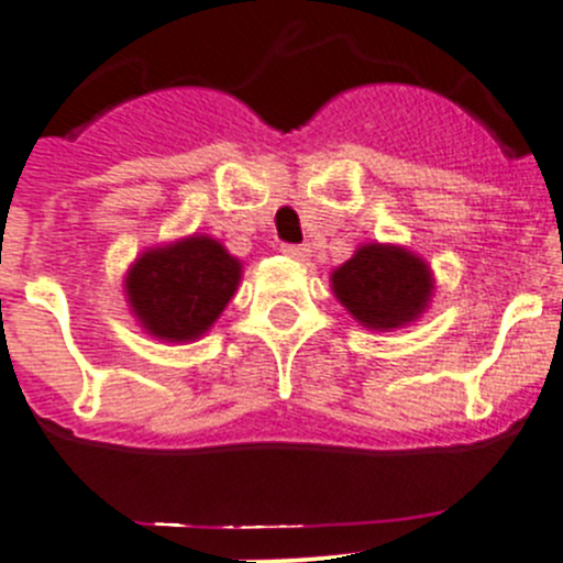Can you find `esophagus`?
<instances>
[{"label": "esophagus", "instance_id": "obj_1", "mask_svg": "<svg viewBox=\"0 0 563 563\" xmlns=\"http://www.w3.org/2000/svg\"><path fill=\"white\" fill-rule=\"evenodd\" d=\"M280 252H283V255H286V257H291V261H308V250H306V246L286 244Z\"/></svg>", "mask_w": 563, "mask_h": 563}]
</instances>
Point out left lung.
<instances>
[{
  "label": "left lung",
  "mask_w": 563,
  "mask_h": 563,
  "mask_svg": "<svg viewBox=\"0 0 563 563\" xmlns=\"http://www.w3.org/2000/svg\"><path fill=\"white\" fill-rule=\"evenodd\" d=\"M333 297L362 328L395 331L418 322L434 294L429 263L398 244H362L331 272Z\"/></svg>",
  "instance_id": "1"
}]
</instances>
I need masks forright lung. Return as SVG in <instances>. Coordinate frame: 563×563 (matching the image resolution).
Listing matches in <instances>:
<instances>
[{
  "mask_svg": "<svg viewBox=\"0 0 563 563\" xmlns=\"http://www.w3.org/2000/svg\"><path fill=\"white\" fill-rule=\"evenodd\" d=\"M241 261L210 235L148 246L125 272V302L148 336L196 342L212 328L241 283Z\"/></svg>",
  "mask_w": 563,
  "mask_h": 563,
  "instance_id": "add662e5",
  "label": "right lung"
}]
</instances>
